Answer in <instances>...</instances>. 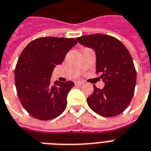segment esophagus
Listing matches in <instances>:
<instances>
[{
  "instance_id": "34e87169",
  "label": "esophagus",
  "mask_w": 151,
  "mask_h": 151,
  "mask_svg": "<svg viewBox=\"0 0 151 151\" xmlns=\"http://www.w3.org/2000/svg\"><path fill=\"white\" fill-rule=\"evenodd\" d=\"M83 83V82L81 81H75V84H76V85L81 86V85H82Z\"/></svg>"
}]
</instances>
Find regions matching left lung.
<instances>
[{"label":"left lung","mask_w":151,"mask_h":151,"mask_svg":"<svg viewBox=\"0 0 151 151\" xmlns=\"http://www.w3.org/2000/svg\"><path fill=\"white\" fill-rule=\"evenodd\" d=\"M82 45L93 48L96 53V73H101L105 86L93 85L87 97L88 106L102 116L121 114L130 104L134 93L137 72L126 47L110 35L95 34L77 37Z\"/></svg>","instance_id":"8db88e82"}]
</instances>
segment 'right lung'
Masks as SVG:
<instances>
[{
    "label": "right lung",
    "instance_id": "1",
    "mask_svg": "<svg viewBox=\"0 0 151 151\" xmlns=\"http://www.w3.org/2000/svg\"><path fill=\"white\" fill-rule=\"evenodd\" d=\"M77 41L73 38L44 37L32 40L23 50L14 70L15 86L21 104L40 121L58 116L67 107L72 81L50 83L55 66L60 64Z\"/></svg>",
    "mask_w": 151,
    "mask_h": 151
}]
</instances>
